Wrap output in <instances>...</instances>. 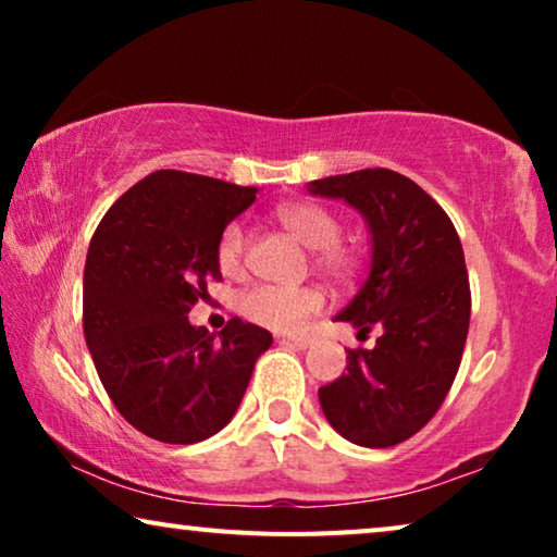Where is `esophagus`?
Wrapping results in <instances>:
<instances>
[{"mask_svg": "<svg viewBox=\"0 0 557 557\" xmlns=\"http://www.w3.org/2000/svg\"><path fill=\"white\" fill-rule=\"evenodd\" d=\"M284 342H292L294 347L307 349V347L314 345V337H301V334H296V337H284Z\"/></svg>", "mask_w": 557, "mask_h": 557, "instance_id": "obj_1", "label": "esophagus"}]
</instances>
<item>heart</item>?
Segmentation results:
<instances>
[{
	"mask_svg": "<svg viewBox=\"0 0 557 557\" xmlns=\"http://www.w3.org/2000/svg\"><path fill=\"white\" fill-rule=\"evenodd\" d=\"M278 223L294 238L314 250V269L334 284H349L362 269V250L339 240L342 223L332 210L317 202H288L276 210ZM248 233L240 223L225 225L218 238V265L227 276L246 269ZM324 296L314 286L258 284L240 296V311L250 322L273 332H294L322 309Z\"/></svg>",
	"mask_w": 557,
	"mask_h": 557,
	"instance_id": "1",
	"label": "heart"
}]
</instances>
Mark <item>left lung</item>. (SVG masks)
Instances as JSON below:
<instances>
[{
    "instance_id": "8db88e82",
    "label": "left lung",
    "mask_w": 557,
    "mask_h": 557,
    "mask_svg": "<svg viewBox=\"0 0 557 557\" xmlns=\"http://www.w3.org/2000/svg\"><path fill=\"white\" fill-rule=\"evenodd\" d=\"M309 193L368 223L370 276L337 322L380 330L372 349H347V372L319 387V403L352 444L395 446L436 416L459 372L471 314L459 233L425 189L383 166L314 180Z\"/></svg>"
}]
</instances>
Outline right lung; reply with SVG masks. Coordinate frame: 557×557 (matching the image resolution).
<instances>
[{
	"mask_svg": "<svg viewBox=\"0 0 557 557\" xmlns=\"http://www.w3.org/2000/svg\"><path fill=\"white\" fill-rule=\"evenodd\" d=\"M256 187L159 170L119 197L90 240L83 332L113 406L144 436L197 444L227 425L271 347L238 317L220 334L189 309L220 281L218 238Z\"/></svg>",
	"mask_w": 557,
	"mask_h": 557,
	"instance_id": "obj_1",
	"label": "right lung"
}]
</instances>
